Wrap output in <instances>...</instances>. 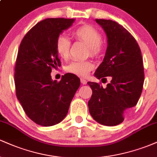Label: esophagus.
Masks as SVG:
<instances>
[{
	"instance_id": "obj_1",
	"label": "esophagus",
	"mask_w": 157,
	"mask_h": 157,
	"mask_svg": "<svg viewBox=\"0 0 157 157\" xmlns=\"http://www.w3.org/2000/svg\"><path fill=\"white\" fill-rule=\"evenodd\" d=\"M80 82L83 85H86L87 83V81H86V80H85L84 78H80Z\"/></svg>"
}]
</instances>
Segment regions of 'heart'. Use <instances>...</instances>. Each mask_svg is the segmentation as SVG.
Wrapping results in <instances>:
<instances>
[{
    "instance_id": "b5f03b06",
    "label": "heart",
    "mask_w": 157,
    "mask_h": 157,
    "mask_svg": "<svg viewBox=\"0 0 157 157\" xmlns=\"http://www.w3.org/2000/svg\"><path fill=\"white\" fill-rule=\"evenodd\" d=\"M75 38L82 41L89 46L90 55L93 57L99 55L102 50V35L94 27L90 25H82L72 32ZM56 52L63 59H67L70 54L71 41L67 36L60 35L57 37L55 44ZM94 67L90 60H72L66 66V70L68 73L79 77H86Z\"/></svg>"
}]
</instances>
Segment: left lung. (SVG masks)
<instances>
[{"instance_id": "left-lung-1", "label": "left lung", "mask_w": 157, "mask_h": 157, "mask_svg": "<svg viewBox=\"0 0 157 157\" xmlns=\"http://www.w3.org/2000/svg\"><path fill=\"white\" fill-rule=\"evenodd\" d=\"M95 21L107 35L108 46L94 76L98 79L111 77V80L106 88L88 82L92 89L89 112L99 123L114 126L122 122L140 99L145 79L143 61L137 42L127 29L111 20Z\"/></svg>"}]
</instances>
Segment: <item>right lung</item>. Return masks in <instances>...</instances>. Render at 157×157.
Segmentation results:
<instances>
[{"instance_id": "right-lung-1", "label": "right lung", "mask_w": 157, "mask_h": 157, "mask_svg": "<svg viewBox=\"0 0 157 157\" xmlns=\"http://www.w3.org/2000/svg\"><path fill=\"white\" fill-rule=\"evenodd\" d=\"M75 19L47 18L29 30L20 44L15 66V92L29 118L42 126L62 121L80 87L76 75L67 73L52 80V69L61 66L55 44Z\"/></svg>"}]
</instances>
